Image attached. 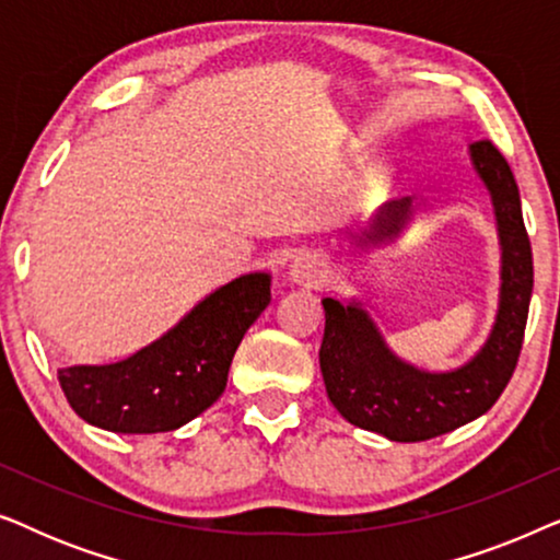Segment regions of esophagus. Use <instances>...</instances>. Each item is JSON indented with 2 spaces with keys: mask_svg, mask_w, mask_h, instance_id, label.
<instances>
[{
  "mask_svg": "<svg viewBox=\"0 0 560 560\" xmlns=\"http://www.w3.org/2000/svg\"><path fill=\"white\" fill-rule=\"evenodd\" d=\"M290 278H293L295 282H301V285H305V288H316L324 282L326 272H324V265H320L316 257L303 255V257H298L293 265H290Z\"/></svg>",
  "mask_w": 560,
  "mask_h": 560,
  "instance_id": "esophagus-1",
  "label": "esophagus"
}]
</instances>
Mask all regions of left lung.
Here are the masks:
<instances>
[{"instance_id":"left-lung-1","label":"left lung","mask_w":560,"mask_h":560,"mask_svg":"<svg viewBox=\"0 0 560 560\" xmlns=\"http://www.w3.org/2000/svg\"><path fill=\"white\" fill-rule=\"evenodd\" d=\"M469 155L492 196L502 244L500 311L492 334L471 362L454 372L418 370L389 351L362 305L324 298L326 328L318 359L328 400L351 425L389 441H428L485 416L508 387L523 349L533 295V249L520 190L508 160L492 142H474ZM410 213V198L385 203L370 229L354 236L357 244L366 247L393 240L408 224Z\"/></svg>"}]
</instances>
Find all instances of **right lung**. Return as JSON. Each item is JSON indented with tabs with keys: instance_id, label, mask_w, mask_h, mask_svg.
Instances as JSON below:
<instances>
[{
	"instance_id": "obj_1",
	"label": "right lung",
	"mask_w": 560,
	"mask_h": 560,
	"mask_svg": "<svg viewBox=\"0 0 560 560\" xmlns=\"http://www.w3.org/2000/svg\"><path fill=\"white\" fill-rule=\"evenodd\" d=\"M267 305L270 275H242L137 354L58 370L60 389L75 416L104 431H175L219 400L242 336Z\"/></svg>"
}]
</instances>
